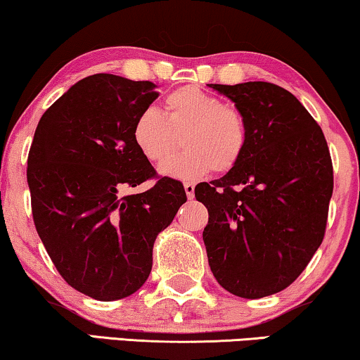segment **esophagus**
<instances>
[{"instance_id": "34e87169", "label": "esophagus", "mask_w": 360, "mask_h": 360, "mask_svg": "<svg viewBox=\"0 0 360 360\" xmlns=\"http://www.w3.org/2000/svg\"><path fill=\"white\" fill-rule=\"evenodd\" d=\"M184 188H185L186 198L193 200V197H195V185L190 184V181H186V184H184Z\"/></svg>"}]
</instances>
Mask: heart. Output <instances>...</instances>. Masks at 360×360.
<instances>
[{
    "label": "heart",
    "instance_id": "1",
    "mask_svg": "<svg viewBox=\"0 0 360 360\" xmlns=\"http://www.w3.org/2000/svg\"><path fill=\"white\" fill-rule=\"evenodd\" d=\"M163 115L148 107L135 117L132 139L139 152L160 165L179 142L187 150L162 167L163 175L197 180L214 170L228 174L236 169L248 148V124L235 107L197 86L170 92L163 101Z\"/></svg>",
    "mask_w": 360,
    "mask_h": 360
}]
</instances>
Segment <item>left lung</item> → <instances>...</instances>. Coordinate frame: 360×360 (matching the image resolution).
<instances>
[{
    "label": "left lung",
    "mask_w": 360,
    "mask_h": 360,
    "mask_svg": "<svg viewBox=\"0 0 360 360\" xmlns=\"http://www.w3.org/2000/svg\"><path fill=\"white\" fill-rule=\"evenodd\" d=\"M248 124L236 169L195 186L208 208V264L228 292L246 300L283 291L321 246L334 179L328 142L304 105L271 82L210 84Z\"/></svg>",
    "instance_id": "1"
}]
</instances>
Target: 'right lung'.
Here are the masks:
<instances>
[{
  "label": "right lung",
  "instance_id": "obj_1",
  "mask_svg": "<svg viewBox=\"0 0 360 360\" xmlns=\"http://www.w3.org/2000/svg\"><path fill=\"white\" fill-rule=\"evenodd\" d=\"M148 81L84 77L37 124L27 157L36 231L69 286L97 301L134 294L152 271L155 238L186 202L180 181L155 176L132 139L135 117L158 97ZM157 179V176H155Z\"/></svg>",
  "mask_w": 360,
  "mask_h": 360
}]
</instances>
